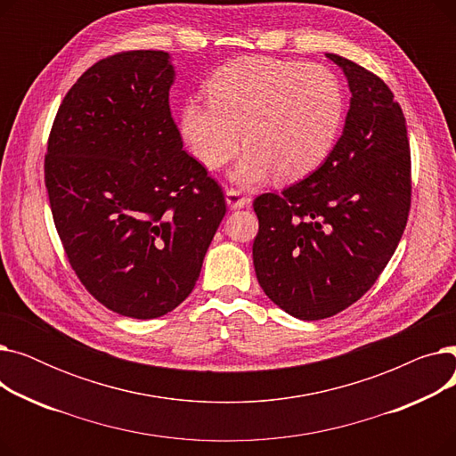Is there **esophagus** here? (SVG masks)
<instances>
[{"label":"esophagus","mask_w":456,"mask_h":456,"mask_svg":"<svg viewBox=\"0 0 456 456\" xmlns=\"http://www.w3.org/2000/svg\"><path fill=\"white\" fill-rule=\"evenodd\" d=\"M225 203L231 210H238V208H244V207L249 205V198H244L238 190L229 188L225 191Z\"/></svg>","instance_id":"34e87169"}]
</instances>
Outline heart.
I'll return each mask as SVG.
<instances>
[{
	"instance_id": "1",
	"label": "heart",
	"mask_w": 456,
	"mask_h": 456,
	"mask_svg": "<svg viewBox=\"0 0 456 456\" xmlns=\"http://www.w3.org/2000/svg\"><path fill=\"white\" fill-rule=\"evenodd\" d=\"M207 90L210 102L184 103L181 134L207 170L227 164L244 140L248 151L232 174L244 186L318 170L346 114L342 85L322 64L244 57L216 71Z\"/></svg>"
}]
</instances>
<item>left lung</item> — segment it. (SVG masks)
Returning <instances> with one entry per match:
<instances>
[{"label":"left lung","instance_id":"8db88e82","mask_svg":"<svg viewBox=\"0 0 456 456\" xmlns=\"http://www.w3.org/2000/svg\"><path fill=\"white\" fill-rule=\"evenodd\" d=\"M327 57L351 92L337 146L306 179L253 203L258 284L305 322L338 314L371 289L411 208L409 138L392 90L362 66Z\"/></svg>","mask_w":456,"mask_h":456}]
</instances>
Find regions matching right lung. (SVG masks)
Here are the masks:
<instances>
[{
  "mask_svg": "<svg viewBox=\"0 0 456 456\" xmlns=\"http://www.w3.org/2000/svg\"><path fill=\"white\" fill-rule=\"evenodd\" d=\"M172 55L127 52L69 88L47 142L45 188L71 268L112 313L153 320L194 290L225 216L186 151L167 95Z\"/></svg>",
  "mask_w": 456,
  "mask_h": 456,
  "instance_id": "add662e5",
  "label": "right lung"
}]
</instances>
